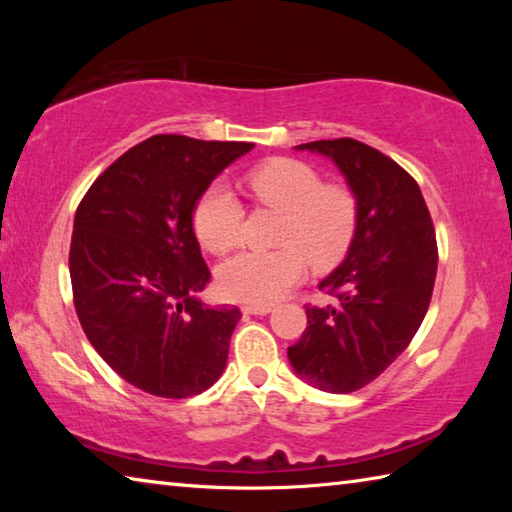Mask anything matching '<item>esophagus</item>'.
<instances>
[{
	"mask_svg": "<svg viewBox=\"0 0 512 512\" xmlns=\"http://www.w3.org/2000/svg\"><path fill=\"white\" fill-rule=\"evenodd\" d=\"M244 314H253V316H266L271 314V305H244L241 307Z\"/></svg>",
	"mask_w": 512,
	"mask_h": 512,
	"instance_id": "esophagus-1",
	"label": "esophagus"
}]
</instances>
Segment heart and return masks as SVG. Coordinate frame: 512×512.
<instances>
[{"instance_id":"heart-1","label":"heart","mask_w":512,"mask_h":512,"mask_svg":"<svg viewBox=\"0 0 512 512\" xmlns=\"http://www.w3.org/2000/svg\"><path fill=\"white\" fill-rule=\"evenodd\" d=\"M248 185L268 207L284 212L277 250H241L219 266V289L230 300L271 305L302 280L307 257L332 266L348 253L357 232V201L345 187L323 185L316 169L298 160H273L250 173ZM244 207L228 185L207 187L194 210V228L212 253L241 239Z\"/></svg>"}]
</instances>
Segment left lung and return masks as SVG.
<instances>
[{"label": "left lung", "instance_id": "obj_1", "mask_svg": "<svg viewBox=\"0 0 512 512\" xmlns=\"http://www.w3.org/2000/svg\"><path fill=\"white\" fill-rule=\"evenodd\" d=\"M296 149L325 155L343 173L357 232L341 266L318 284L339 305L307 307L289 363L318 391L352 393L391 366L422 325L436 282V232L418 183L384 153L350 137Z\"/></svg>", "mask_w": 512, "mask_h": 512}]
</instances>
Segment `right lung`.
Listing matches in <instances>:
<instances>
[{"instance_id":"add662e5","label":"right lung","mask_w":512,"mask_h":512,"mask_svg":"<svg viewBox=\"0 0 512 512\" xmlns=\"http://www.w3.org/2000/svg\"><path fill=\"white\" fill-rule=\"evenodd\" d=\"M253 146L153 135L112 162L76 210V314L101 359L144 393L183 400L223 375L241 311L198 296L210 271L194 210L212 180Z\"/></svg>"}]
</instances>
